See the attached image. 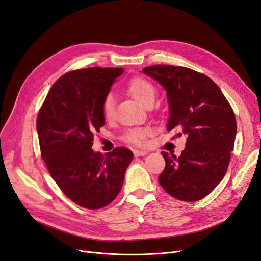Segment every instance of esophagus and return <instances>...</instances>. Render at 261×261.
Wrapping results in <instances>:
<instances>
[{"mask_svg": "<svg viewBox=\"0 0 261 261\" xmlns=\"http://www.w3.org/2000/svg\"><path fill=\"white\" fill-rule=\"evenodd\" d=\"M148 153V151H145V150H134V155L135 156H144Z\"/></svg>", "mask_w": 261, "mask_h": 261, "instance_id": "1", "label": "esophagus"}]
</instances>
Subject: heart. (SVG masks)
Masks as SVG:
<instances>
[{"label":"heart","mask_w":261,"mask_h":261,"mask_svg":"<svg viewBox=\"0 0 261 261\" xmlns=\"http://www.w3.org/2000/svg\"><path fill=\"white\" fill-rule=\"evenodd\" d=\"M127 92L141 106L146 107L148 103H153L155 98V88L149 81L143 77H135L127 85ZM102 113L106 120H112L114 116V100L111 94H109L102 103ZM148 130L143 128H134L125 133L124 140L130 144L144 145Z\"/></svg>","instance_id":"heart-1"}]
</instances>
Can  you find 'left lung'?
Masks as SVG:
<instances>
[{
  "instance_id": "left-lung-1",
  "label": "left lung",
  "mask_w": 261,
  "mask_h": 261,
  "mask_svg": "<svg viewBox=\"0 0 261 261\" xmlns=\"http://www.w3.org/2000/svg\"><path fill=\"white\" fill-rule=\"evenodd\" d=\"M143 73L167 91V129L186 137L179 156L162 151L165 169L159 183L178 200H200L226 173L236 136L233 110L215 82L191 68L153 65L143 68Z\"/></svg>"
}]
</instances>
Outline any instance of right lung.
Masks as SVG:
<instances>
[{"label": "right lung", "instance_id": "obj_1", "mask_svg": "<svg viewBox=\"0 0 261 261\" xmlns=\"http://www.w3.org/2000/svg\"><path fill=\"white\" fill-rule=\"evenodd\" d=\"M122 68L74 70L53 84L37 117L42 159L61 191L78 206L100 209L120 193L130 150L94 152L93 134L105 125L102 103Z\"/></svg>", "mask_w": 261, "mask_h": 261}]
</instances>
